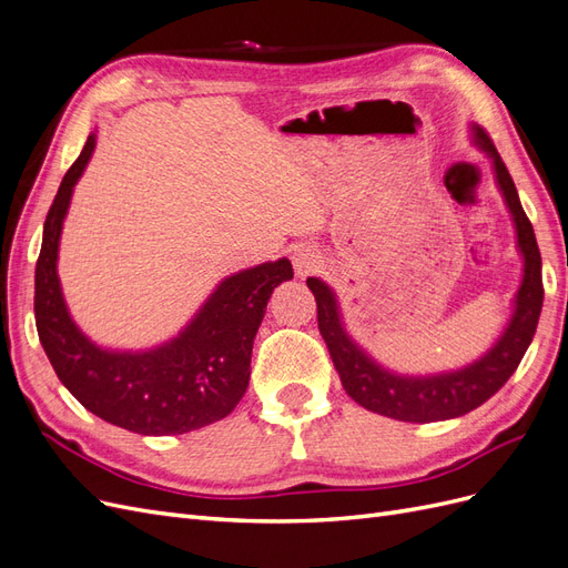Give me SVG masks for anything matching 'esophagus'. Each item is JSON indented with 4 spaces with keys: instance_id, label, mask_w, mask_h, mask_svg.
<instances>
[{
    "instance_id": "esophagus-1",
    "label": "esophagus",
    "mask_w": 568,
    "mask_h": 568,
    "mask_svg": "<svg viewBox=\"0 0 568 568\" xmlns=\"http://www.w3.org/2000/svg\"><path fill=\"white\" fill-rule=\"evenodd\" d=\"M291 263H294L298 277H311V274H317L324 267V257L315 246L301 244L291 253Z\"/></svg>"
}]
</instances>
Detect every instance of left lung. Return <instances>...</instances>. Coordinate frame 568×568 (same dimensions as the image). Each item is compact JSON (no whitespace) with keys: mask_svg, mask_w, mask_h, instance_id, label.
<instances>
[{"mask_svg":"<svg viewBox=\"0 0 568 568\" xmlns=\"http://www.w3.org/2000/svg\"><path fill=\"white\" fill-rule=\"evenodd\" d=\"M471 142L493 161L495 182L509 209L514 230H517V248L524 257V274L517 296H514L511 317L493 348L474 359L471 365L453 372L424 376L390 372L359 348L346 332L334 288L317 277H307V288L317 301L320 334L329 348L341 384L357 405L376 412V415L415 424L467 415L507 384L538 329L542 311V261L536 234L521 209L509 170L484 128L471 125Z\"/></svg>","mask_w":568,"mask_h":568,"instance_id":"left-lung-1","label":"left lung"}]
</instances>
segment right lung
Returning <instances> with one entry per match:
<instances>
[{"label":"right lung","mask_w":568,"mask_h":568,"mask_svg":"<svg viewBox=\"0 0 568 568\" xmlns=\"http://www.w3.org/2000/svg\"><path fill=\"white\" fill-rule=\"evenodd\" d=\"M97 134L88 136L44 220L36 267V324L61 384L82 407L142 436L196 432L225 419L251 379L253 338L272 291L294 280V267L274 263L234 272L205 298L184 329L149 351L101 348L80 332L61 291L57 261L73 186L88 168Z\"/></svg>","instance_id":"obj_1"}]
</instances>
